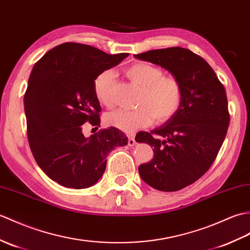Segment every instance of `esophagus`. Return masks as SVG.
I'll use <instances>...</instances> for the list:
<instances>
[{
  "label": "esophagus",
  "instance_id": "1",
  "mask_svg": "<svg viewBox=\"0 0 250 250\" xmlns=\"http://www.w3.org/2000/svg\"><path fill=\"white\" fill-rule=\"evenodd\" d=\"M127 137H129V141H127V144H129V146H131V147L134 146V145H135L134 136H133V135H129Z\"/></svg>",
  "mask_w": 250,
  "mask_h": 250
}]
</instances>
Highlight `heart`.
<instances>
[{"label": "heart", "instance_id": "1", "mask_svg": "<svg viewBox=\"0 0 250 250\" xmlns=\"http://www.w3.org/2000/svg\"><path fill=\"white\" fill-rule=\"evenodd\" d=\"M126 77L143 89L138 98V108L133 111L118 109L105 116V124L131 133L153 123L163 124L170 120L182 104L183 88L180 80L164 75L163 69L148 62H135L126 68ZM114 72L106 70L95 79L94 91L98 101L107 108L115 106L112 88Z\"/></svg>", "mask_w": 250, "mask_h": 250}]
</instances>
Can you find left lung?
I'll use <instances>...</instances> for the list:
<instances>
[{
  "instance_id": "1",
  "label": "left lung",
  "mask_w": 250,
  "mask_h": 250,
  "mask_svg": "<svg viewBox=\"0 0 250 250\" xmlns=\"http://www.w3.org/2000/svg\"><path fill=\"white\" fill-rule=\"evenodd\" d=\"M134 57L166 69L182 84L178 113L135 136L153 148V159L138 167L144 181L163 191L182 189L205 175L222 147L230 121L226 90L211 66L188 49L172 46Z\"/></svg>"
}]
</instances>
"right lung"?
Listing matches in <instances>:
<instances>
[{
    "mask_svg": "<svg viewBox=\"0 0 250 250\" xmlns=\"http://www.w3.org/2000/svg\"><path fill=\"white\" fill-rule=\"evenodd\" d=\"M129 55H109L88 44L66 42L35 63L24 95L27 138L38 166L69 188H87L103 176L107 154L125 146L114 126L85 137L83 125L100 126L95 79Z\"/></svg>",
    "mask_w": 250,
    "mask_h": 250,
    "instance_id": "add662e5",
    "label": "right lung"
}]
</instances>
